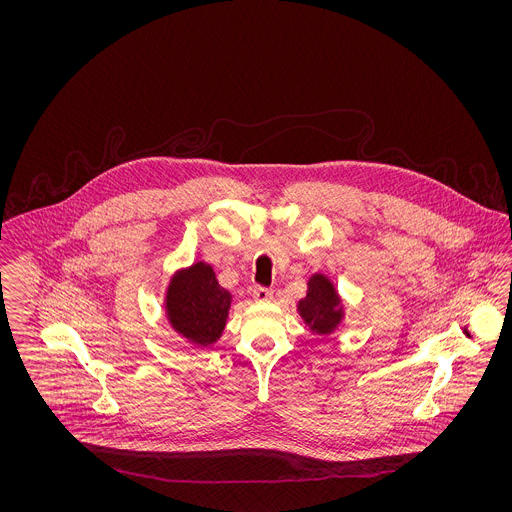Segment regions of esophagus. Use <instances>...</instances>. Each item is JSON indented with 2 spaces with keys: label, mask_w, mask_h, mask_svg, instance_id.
Returning <instances> with one entry per match:
<instances>
[{
  "label": "esophagus",
  "mask_w": 512,
  "mask_h": 512,
  "mask_svg": "<svg viewBox=\"0 0 512 512\" xmlns=\"http://www.w3.org/2000/svg\"><path fill=\"white\" fill-rule=\"evenodd\" d=\"M253 297L257 301H268V299H272V290H268L265 286H255L253 288Z\"/></svg>",
  "instance_id": "esophagus-1"
}]
</instances>
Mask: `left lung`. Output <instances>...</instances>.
Instances as JSON below:
<instances>
[{
  "mask_svg": "<svg viewBox=\"0 0 512 512\" xmlns=\"http://www.w3.org/2000/svg\"><path fill=\"white\" fill-rule=\"evenodd\" d=\"M307 295L299 299V315L317 334H332L343 318L340 297L334 290V284L322 276L313 274L307 282Z\"/></svg>",
  "mask_w": 512,
  "mask_h": 512,
  "instance_id": "1",
  "label": "left lung"
}]
</instances>
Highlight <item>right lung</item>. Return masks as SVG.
<instances>
[{
	"label": "right lung",
	"instance_id": "right-lung-1",
	"mask_svg": "<svg viewBox=\"0 0 512 512\" xmlns=\"http://www.w3.org/2000/svg\"><path fill=\"white\" fill-rule=\"evenodd\" d=\"M232 295L220 288L213 268L195 263L176 272L167 290V317L172 328L197 345H211L219 340Z\"/></svg>",
	"mask_w": 512,
	"mask_h": 512
}]
</instances>
